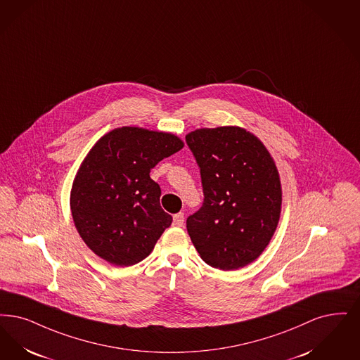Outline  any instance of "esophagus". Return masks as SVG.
I'll list each match as a JSON object with an SVG mask.
<instances>
[{
    "mask_svg": "<svg viewBox=\"0 0 360 360\" xmlns=\"http://www.w3.org/2000/svg\"><path fill=\"white\" fill-rule=\"evenodd\" d=\"M184 222H185V216L184 213H178L173 217V225L174 226H178V228H182L184 226Z\"/></svg>",
    "mask_w": 360,
    "mask_h": 360,
    "instance_id": "34e87169",
    "label": "esophagus"
}]
</instances>
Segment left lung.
<instances>
[{
    "label": "left lung",
    "mask_w": 360,
    "mask_h": 360,
    "mask_svg": "<svg viewBox=\"0 0 360 360\" xmlns=\"http://www.w3.org/2000/svg\"><path fill=\"white\" fill-rule=\"evenodd\" d=\"M186 142L201 169L203 205L187 231L201 259L234 271L259 257L281 214L278 170L268 148L238 126L198 129Z\"/></svg>",
    "instance_id": "left-lung-1"
}]
</instances>
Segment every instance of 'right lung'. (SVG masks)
I'll return each instance as SVG.
<instances>
[{"label": "right lung", "instance_id": "right-lung-1", "mask_svg": "<svg viewBox=\"0 0 360 360\" xmlns=\"http://www.w3.org/2000/svg\"><path fill=\"white\" fill-rule=\"evenodd\" d=\"M172 132L119 127L104 134L83 159L71 188L76 231L101 259L129 266L146 259L173 222L159 203L151 169L179 151Z\"/></svg>", "mask_w": 360, "mask_h": 360}]
</instances>
